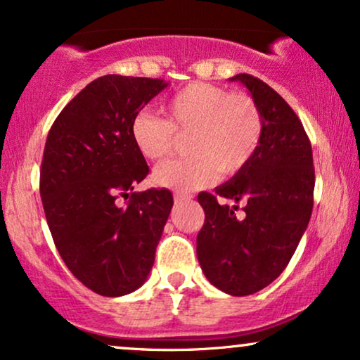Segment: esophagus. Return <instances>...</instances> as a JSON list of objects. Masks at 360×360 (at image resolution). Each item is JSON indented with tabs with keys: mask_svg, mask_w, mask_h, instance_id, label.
<instances>
[{
	"mask_svg": "<svg viewBox=\"0 0 360 360\" xmlns=\"http://www.w3.org/2000/svg\"><path fill=\"white\" fill-rule=\"evenodd\" d=\"M193 199V195H188V194H183V193H176L174 194V202L176 204H183V202H188V200Z\"/></svg>",
	"mask_w": 360,
	"mask_h": 360,
	"instance_id": "esophagus-1",
	"label": "esophagus"
}]
</instances>
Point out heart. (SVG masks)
I'll return each mask as SVG.
<instances>
[{
  "label": "heart",
  "instance_id": "obj_1",
  "mask_svg": "<svg viewBox=\"0 0 360 360\" xmlns=\"http://www.w3.org/2000/svg\"><path fill=\"white\" fill-rule=\"evenodd\" d=\"M166 118L140 112L131 122V140L146 160L169 155L178 136H189V158L156 166L153 183L189 193L236 176L250 165L263 138V118L250 95L230 94L207 82L186 85L165 105Z\"/></svg>",
  "mask_w": 360,
  "mask_h": 360
}]
</instances>
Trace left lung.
Instances as JSON below:
<instances>
[{
    "instance_id": "left-lung-1",
    "label": "left lung",
    "mask_w": 360,
    "mask_h": 360,
    "mask_svg": "<svg viewBox=\"0 0 360 360\" xmlns=\"http://www.w3.org/2000/svg\"><path fill=\"white\" fill-rule=\"evenodd\" d=\"M230 80L245 85L260 108L263 138L245 169L215 195H198L205 212L198 260L215 288L247 296L276 280L293 257L313 210L314 166L303 123L283 97L253 75ZM217 195L236 205H219Z\"/></svg>"
}]
</instances>
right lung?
<instances>
[{
    "label": "right lung",
    "mask_w": 360,
    "mask_h": 360,
    "mask_svg": "<svg viewBox=\"0 0 360 360\" xmlns=\"http://www.w3.org/2000/svg\"><path fill=\"white\" fill-rule=\"evenodd\" d=\"M166 87L162 79L98 77L47 135L39 183L47 225L72 275L102 296L145 283L169 217V191L133 193L150 167L133 145L131 122Z\"/></svg>",
    "instance_id": "obj_1"
}]
</instances>
